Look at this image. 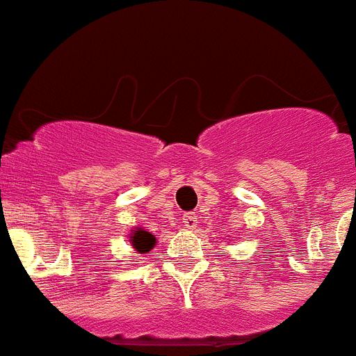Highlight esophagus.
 <instances>
[{
	"label": "esophagus",
	"mask_w": 356,
	"mask_h": 356,
	"mask_svg": "<svg viewBox=\"0 0 356 356\" xmlns=\"http://www.w3.org/2000/svg\"><path fill=\"white\" fill-rule=\"evenodd\" d=\"M184 227L185 229H189V230H194L196 229V225H198V216L194 214V212H187V214H184Z\"/></svg>",
	"instance_id": "34e87169"
}]
</instances>
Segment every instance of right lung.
I'll list each match as a JSON object with an SVG mask.
<instances>
[{
  "label": "right lung",
  "mask_w": 356,
  "mask_h": 356,
  "mask_svg": "<svg viewBox=\"0 0 356 356\" xmlns=\"http://www.w3.org/2000/svg\"><path fill=\"white\" fill-rule=\"evenodd\" d=\"M129 243H131V247L135 248L138 254H147V252L153 250V247L156 245V238L145 229H142V227H135V229L131 230V234H129Z\"/></svg>",
  "instance_id": "add662e5"
}]
</instances>
